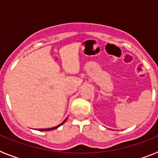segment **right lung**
<instances>
[{"mask_svg": "<svg viewBox=\"0 0 158 158\" xmlns=\"http://www.w3.org/2000/svg\"><path fill=\"white\" fill-rule=\"evenodd\" d=\"M65 120H66V119H65ZM65 120L64 121V122H62V123H61V124H59V125H58V126H57V127H52V128H47V129H41V130H40V131H51V130H54V129H56V128H58V127H60V126H61V125H62V124H63L65 122Z\"/></svg>", "mask_w": 158, "mask_h": 158, "instance_id": "right-lung-1", "label": "right lung"}]
</instances>
